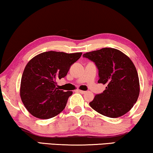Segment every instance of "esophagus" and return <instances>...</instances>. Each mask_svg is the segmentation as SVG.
<instances>
[{
  "label": "esophagus",
  "mask_w": 153,
  "mask_h": 153,
  "mask_svg": "<svg viewBox=\"0 0 153 153\" xmlns=\"http://www.w3.org/2000/svg\"><path fill=\"white\" fill-rule=\"evenodd\" d=\"M77 91L78 93H81V94H84V93H86V91H82V90H77Z\"/></svg>",
  "instance_id": "1"
}]
</instances>
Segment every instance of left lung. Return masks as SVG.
<instances>
[{
	"label": "left lung",
	"mask_w": 153,
	"mask_h": 153,
	"mask_svg": "<svg viewBox=\"0 0 153 153\" xmlns=\"http://www.w3.org/2000/svg\"><path fill=\"white\" fill-rule=\"evenodd\" d=\"M83 57L95 62L99 71L98 83L106 85L103 93L95 95L90 102L91 108L111 118L128 112L140 91L137 71L131 59L113 48L88 52Z\"/></svg>",
	"instance_id": "left-lung-1"
}]
</instances>
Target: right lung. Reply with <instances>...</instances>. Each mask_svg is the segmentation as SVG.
Returning a JSON list of instances; mask_svg holds the SVG:
<instances>
[{"mask_svg": "<svg viewBox=\"0 0 153 153\" xmlns=\"http://www.w3.org/2000/svg\"><path fill=\"white\" fill-rule=\"evenodd\" d=\"M82 53L50 51L33 57L25 68L20 95L27 110L34 117L49 119L62 112L72 91L60 90L57 81L67 76Z\"/></svg>", "mask_w": 153, "mask_h": 153, "instance_id": "obj_1", "label": "right lung"}]
</instances>
